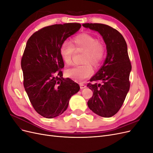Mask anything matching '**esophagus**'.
Here are the masks:
<instances>
[{"mask_svg": "<svg viewBox=\"0 0 153 153\" xmlns=\"http://www.w3.org/2000/svg\"><path fill=\"white\" fill-rule=\"evenodd\" d=\"M80 89H84V88L86 87V85L85 84H82V83H80Z\"/></svg>", "mask_w": 153, "mask_h": 153, "instance_id": "1", "label": "esophagus"}]
</instances>
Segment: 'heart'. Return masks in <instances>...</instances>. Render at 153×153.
<instances>
[{
  "instance_id": "1",
  "label": "heart",
  "mask_w": 153,
  "mask_h": 153,
  "mask_svg": "<svg viewBox=\"0 0 153 153\" xmlns=\"http://www.w3.org/2000/svg\"><path fill=\"white\" fill-rule=\"evenodd\" d=\"M75 51L84 52L82 62L84 64L68 69L66 75L73 80L82 82L93 74V69L89 64L98 67L104 61L106 55V46L103 41L98 39L94 35L82 33L75 36L71 43H64L60 48V55L63 62L67 65L72 63Z\"/></svg>"
}]
</instances>
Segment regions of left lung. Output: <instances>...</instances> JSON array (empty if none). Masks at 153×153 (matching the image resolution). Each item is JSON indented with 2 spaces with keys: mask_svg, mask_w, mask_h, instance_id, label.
I'll list each match as a JSON object with an SVG mask.
<instances>
[{
  "mask_svg": "<svg viewBox=\"0 0 153 153\" xmlns=\"http://www.w3.org/2000/svg\"><path fill=\"white\" fill-rule=\"evenodd\" d=\"M86 28L98 31L106 45L107 55L103 65L89 83L93 96L87 105L100 116L110 117L118 112L130 87L129 74L131 70L127 44L120 32L107 25L84 24Z\"/></svg>",
  "mask_w": 153,
  "mask_h": 153,
  "instance_id": "8db88e82",
  "label": "left lung"
}]
</instances>
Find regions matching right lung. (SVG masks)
<instances>
[{
	"mask_svg": "<svg viewBox=\"0 0 153 153\" xmlns=\"http://www.w3.org/2000/svg\"><path fill=\"white\" fill-rule=\"evenodd\" d=\"M80 27L78 23L45 27L27 41L21 61L24 86L33 108L44 117L62 114L71 97L80 90L76 82L62 77L60 48Z\"/></svg>",
	"mask_w": 153,
	"mask_h": 153,
	"instance_id": "add662e5",
	"label": "right lung"
}]
</instances>
